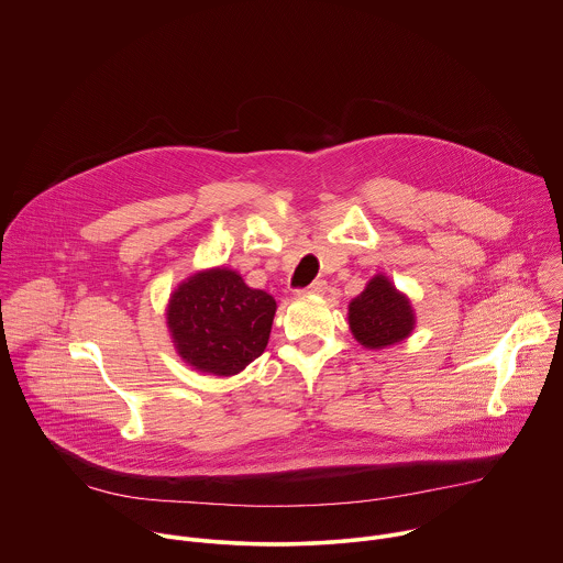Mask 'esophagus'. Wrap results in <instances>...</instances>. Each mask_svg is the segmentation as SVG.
<instances>
[{
    "label": "esophagus",
    "mask_w": 563,
    "mask_h": 563,
    "mask_svg": "<svg viewBox=\"0 0 563 563\" xmlns=\"http://www.w3.org/2000/svg\"><path fill=\"white\" fill-rule=\"evenodd\" d=\"M325 290H328V284L323 279H319V282H312L308 288L299 290V295H323Z\"/></svg>",
    "instance_id": "1"
}]
</instances>
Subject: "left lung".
<instances>
[{
  "mask_svg": "<svg viewBox=\"0 0 563 563\" xmlns=\"http://www.w3.org/2000/svg\"><path fill=\"white\" fill-rule=\"evenodd\" d=\"M350 328L354 339L367 350H384L410 336L415 312L408 297L401 295L388 277L375 275L350 303Z\"/></svg>",
  "mask_w": 563,
  "mask_h": 563,
  "instance_id": "8db88e82",
  "label": "left lung"
}]
</instances>
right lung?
<instances>
[{
	"instance_id": "add662e5",
	"label": "right lung",
	"mask_w": 563,
	"mask_h": 563,
	"mask_svg": "<svg viewBox=\"0 0 563 563\" xmlns=\"http://www.w3.org/2000/svg\"><path fill=\"white\" fill-rule=\"evenodd\" d=\"M277 303L249 288L231 268L188 277L170 297L168 330L189 367L213 375L240 374L264 354Z\"/></svg>"
}]
</instances>
